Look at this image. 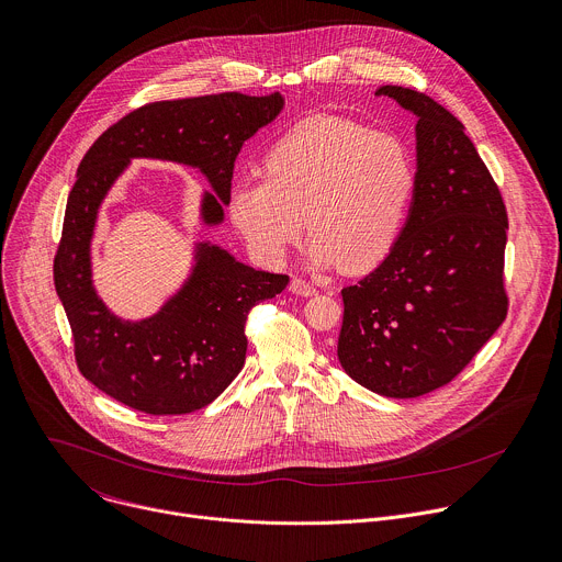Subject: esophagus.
I'll return each instance as SVG.
<instances>
[{"label": "esophagus", "instance_id": "1", "mask_svg": "<svg viewBox=\"0 0 562 562\" xmlns=\"http://www.w3.org/2000/svg\"><path fill=\"white\" fill-rule=\"evenodd\" d=\"M289 291H291V293H295V295H302V297H311V295H315V286H313V284H308L306 280H302V278H293V280H291V284H289Z\"/></svg>", "mask_w": 562, "mask_h": 562}]
</instances>
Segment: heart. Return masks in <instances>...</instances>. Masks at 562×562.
Wrapping results in <instances>:
<instances>
[{"label":"heart","mask_w":562,"mask_h":562,"mask_svg":"<svg viewBox=\"0 0 562 562\" xmlns=\"http://www.w3.org/2000/svg\"><path fill=\"white\" fill-rule=\"evenodd\" d=\"M267 176L232 187L229 216L251 251L280 265L306 225L308 258L348 273L375 269L395 247L417 187L404 138L339 116H311L265 156Z\"/></svg>","instance_id":"heart-1"}]
</instances>
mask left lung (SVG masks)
<instances>
[{"instance_id": "left-lung-1", "label": "left lung", "mask_w": 562, "mask_h": 562, "mask_svg": "<svg viewBox=\"0 0 562 562\" xmlns=\"http://www.w3.org/2000/svg\"><path fill=\"white\" fill-rule=\"evenodd\" d=\"M375 94L417 119V187L393 251L341 291L337 359L363 389L411 400L446 386L503 324L507 214L459 119L402 86Z\"/></svg>"}]
</instances>
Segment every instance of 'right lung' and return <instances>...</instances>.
Masks as SVG:
<instances>
[{
  "label": "right lung",
  "mask_w": 562,
  "mask_h": 562,
  "mask_svg": "<svg viewBox=\"0 0 562 562\" xmlns=\"http://www.w3.org/2000/svg\"><path fill=\"white\" fill-rule=\"evenodd\" d=\"M282 110L278 92L158 101L123 116L83 156L66 205L55 289L81 375L112 400L147 415L210 406L245 366L249 311L284 291L289 276L254 269L225 247L196 240L190 271L160 308L138 319L123 317L103 302L92 276L103 201L134 158L176 162L196 169L213 190L201 192L199 225H223L245 140Z\"/></svg>",
  "instance_id": "right-lung-1"
}]
</instances>
